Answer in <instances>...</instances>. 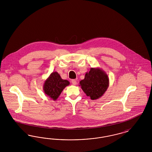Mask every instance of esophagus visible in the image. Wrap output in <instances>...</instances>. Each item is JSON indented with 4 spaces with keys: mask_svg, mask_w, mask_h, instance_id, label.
Segmentation results:
<instances>
[{
    "mask_svg": "<svg viewBox=\"0 0 152 152\" xmlns=\"http://www.w3.org/2000/svg\"><path fill=\"white\" fill-rule=\"evenodd\" d=\"M71 82H72L73 85H74V86L76 85V84H77V82H76V81L75 80H71Z\"/></svg>",
    "mask_w": 152,
    "mask_h": 152,
    "instance_id": "obj_1",
    "label": "esophagus"
}]
</instances>
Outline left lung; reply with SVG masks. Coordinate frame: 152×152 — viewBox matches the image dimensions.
<instances>
[{
	"mask_svg": "<svg viewBox=\"0 0 152 152\" xmlns=\"http://www.w3.org/2000/svg\"><path fill=\"white\" fill-rule=\"evenodd\" d=\"M109 80L106 72L100 68H91L86 73L84 79L80 81V87L92 100L100 99L108 88Z\"/></svg>",
	"mask_w": 152,
	"mask_h": 152,
	"instance_id": "left-lung-1",
	"label": "left lung"
}]
</instances>
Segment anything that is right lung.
Returning <instances> with one entry per match:
<instances>
[{
  "mask_svg": "<svg viewBox=\"0 0 152 152\" xmlns=\"http://www.w3.org/2000/svg\"><path fill=\"white\" fill-rule=\"evenodd\" d=\"M69 84L68 80L62 79L57 72H53L44 81V92L47 97L55 101L63 89Z\"/></svg>",
  "mask_w": 152,
  "mask_h": 152,
  "instance_id": "add662e5",
  "label": "right lung"
}]
</instances>
